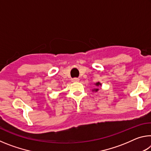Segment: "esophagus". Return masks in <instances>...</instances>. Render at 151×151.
<instances>
[{
    "instance_id": "34e87169",
    "label": "esophagus",
    "mask_w": 151,
    "mask_h": 151,
    "mask_svg": "<svg viewBox=\"0 0 151 151\" xmlns=\"http://www.w3.org/2000/svg\"><path fill=\"white\" fill-rule=\"evenodd\" d=\"M72 81L74 82V83H76V82H78L79 81V78H74L72 79Z\"/></svg>"
}]
</instances>
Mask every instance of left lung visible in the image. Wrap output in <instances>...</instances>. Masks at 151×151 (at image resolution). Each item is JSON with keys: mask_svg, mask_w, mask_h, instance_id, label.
Instances as JSON below:
<instances>
[{"mask_svg": "<svg viewBox=\"0 0 151 151\" xmlns=\"http://www.w3.org/2000/svg\"><path fill=\"white\" fill-rule=\"evenodd\" d=\"M94 85H95V86H96V87H101V86H102V84L101 83H99V82H98V83H94ZM99 90V88H94L93 89V91H95V92H97Z\"/></svg>", "mask_w": 151, "mask_h": 151, "instance_id": "obj_1", "label": "left lung"}]
</instances>
